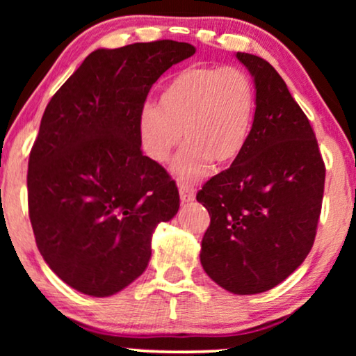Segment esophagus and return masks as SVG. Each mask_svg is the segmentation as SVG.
<instances>
[{
	"label": "esophagus",
	"mask_w": 356,
	"mask_h": 356,
	"mask_svg": "<svg viewBox=\"0 0 356 356\" xmlns=\"http://www.w3.org/2000/svg\"><path fill=\"white\" fill-rule=\"evenodd\" d=\"M179 197H181L183 202H189L196 197V189H194L193 184L188 183H179Z\"/></svg>",
	"instance_id": "esophagus-1"
}]
</instances>
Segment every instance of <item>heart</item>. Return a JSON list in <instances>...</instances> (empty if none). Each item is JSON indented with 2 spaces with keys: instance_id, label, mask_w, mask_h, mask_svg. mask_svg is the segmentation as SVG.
<instances>
[{
  "instance_id": "b5f03b06",
  "label": "heart",
  "mask_w": 356,
  "mask_h": 356,
  "mask_svg": "<svg viewBox=\"0 0 356 356\" xmlns=\"http://www.w3.org/2000/svg\"><path fill=\"white\" fill-rule=\"evenodd\" d=\"M254 110V86L245 71L189 67L165 87L160 106H143L140 144L147 157L163 163L184 136L188 143L175 160L173 173L181 181H196L211 172L213 160L228 163L243 152Z\"/></svg>"
}]
</instances>
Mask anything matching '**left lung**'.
Masks as SVG:
<instances>
[{
    "label": "left lung",
    "instance_id": "left-lung-1",
    "mask_svg": "<svg viewBox=\"0 0 356 356\" xmlns=\"http://www.w3.org/2000/svg\"><path fill=\"white\" fill-rule=\"evenodd\" d=\"M236 58L254 77V121L243 152L196 196L211 216L201 264L222 289L254 295L284 282L309 254L325 165L279 72L256 55Z\"/></svg>",
    "mask_w": 356,
    "mask_h": 356
}]
</instances>
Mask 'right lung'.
<instances>
[{"mask_svg":"<svg viewBox=\"0 0 356 356\" xmlns=\"http://www.w3.org/2000/svg\"><path fill=\"white\" fill-rule=\"evenodd\" d=\"M194 51L175 40L95 50L48 102L29 155V217L43 259L81 293L138 279L154 228L178 212L177 183L140 150L139 115L154 82Z\"/></svg>","mask_w":356,"mask_h":356,"instance_id":"obj_1","label":"right lung"}]
</instances>
